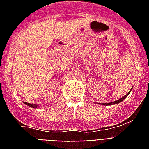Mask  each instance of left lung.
Listing matches in <instances>:
<instances>
[{"instance_id": "left-lung-1", "label": "left lung", "mask_w": 149, "mask_h": 149, "mask_svg": "<svg viewBox=\"0 0 149 149\" xmlns=\"http://www.w3.org/2000/svg\"><path fill=\"white\" fill-rule=\"evenodd\" d=\"M131 91H132V90H131ZM131 91H130L129 92H128V93H127V94H126V95L125 96V97H123L122 98H120V99L118 100H116V101L111 102V103H106V104H104V105H113V104H118V103H120V102L122 101L123 100H125V98L127 97V96H128V94H129V93H130V92H131Z\"/></svg>"}]
</instances>
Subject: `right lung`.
I'll return each mask as SVG.
<instances>
[{
    "label": "right lung",
    "mask_w": 149,
    "mask_h": 149,
    "mask_svg": "<svg viewBox=\"0 0 149 149\" xmlns=\"http://www.w3.org/2000/svg\"><path fill=\"white\" fill-rule=\"evenodd\" d=\"M24 104H27L28 106L31 107H33V108H36L38 105H36V104H29V103H26V102H24Z\"/></svg>",
    "instance_id": "1"
}]
</instances>
